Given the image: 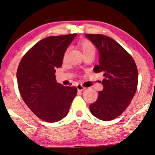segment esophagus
Listing matches in <instances>:
<instances>
[{"instance_id": "1", "label": "esophagus", "mask_w": 155, "mask_h": 155, "mask_svg": "<svg viewBox=\"0 0 155 155\" xmlns=\"http://www.w3.org/2000/svg\"><path fill=\"white\" fill-rule=\"evenodd\" d=\"M77 88H78V91H82V90H84L86 89V87H84L81 85V84H78Z\"/></svg>"}]
</instances>
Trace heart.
Here are the masks:
<instances>
[{
	"mask_svg": "<svg viewBox=\"0 0 155 155\" xmlns=\"http://www.w3.org/2000/svg\"><path fill=\"white\" fill-rule=\"evenodd\" d=\"M78 45L80 46V47L82 49L84 56H87L88 54L94 55L95 52H96V46L94 45V44L92 41H90L88 39L82 40V41H80L78 43ZM68 51V49H67L64 53V56H63V58H64L67 56Z\"/></svg>",
	"mask_w": 155,
	"mask_h": 155,
	"instance_id": "1",
	"label": "heart"
}]
</instances>
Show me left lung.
Masks as SVG:
<instances>
[{
	"label": "left lung",
	"instance_id": "8db88e82",
	"mask_svg": "<svg viewBox=\"0 0 155 155\" xmlns=\"http://www.w3.org/2000/svg\"><path fill=\"white\" fill-rule=\"evenodd\" d=\"M99 53V64L94 73H103L104 89L97 101L90 105V112L99 119L109 121L119 116L130 104L138 81L137 65L132 56L111 37L86 34Z\"/></svg>",
	"mask_w": 155,
	"mask_h": 155
}]
</instances>
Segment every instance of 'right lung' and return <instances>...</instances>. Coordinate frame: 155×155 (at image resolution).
Instances as JSON below:
<instances>
[{
    "label": "right lung",
    "mask_w": 155,
    "mask_h": 155,
    "mask_svg": "<svg viewBox=\"0 0 155 155\" xmlns=\"http://www.w3.org/2000/svg\"><path fill=\"white\" fill-rule=\"evenodd\" d=\"M77 34L41 39L22 57L17 71L21 97L31 111L46 122L63 119L78 90L57 83L56 69L62 65L68 46Z\"/></svg>",
    "instance_id": "1"
}]
</instances>
